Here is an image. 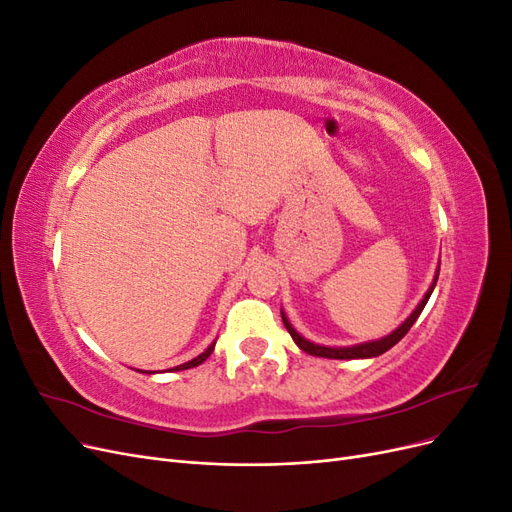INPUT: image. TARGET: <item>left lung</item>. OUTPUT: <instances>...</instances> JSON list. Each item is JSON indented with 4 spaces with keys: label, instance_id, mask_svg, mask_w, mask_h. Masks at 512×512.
I'll list each match as a JSON object with an SVG mask.
<instances>
[{
    "label": "left lung",
    "instance_id": "left-lung-1",
    "mask_svg": "<svg viewBox=\"0 0 512 512\" xmlns=\"http://www.w3.org/2000/svg\"><path fill=\"white\" fill-rule=\"evenodd\" d=\"M436 282H438V273H436V280H433L431 288L427 290V294L423 297V301L416 305V309L408 316V320H406L404 324H401L399 329H395L391 335H386V337L378 339V342L359 344V346H352V348H327V346H318V344L307 342V339H303L297 331H294L292 324L286 320L284 312H282V320H284V324H286V329H288L290 337L294 339V344H297V346H299L303 352H307V354H312V356H324V359H371V356H378V354H384L386 350H391V348L399 342V339L404 337V335L412 329V324L416 322L418 316H421L423 307L427 305V301H429V297H431V292H433V286H436Z\"/></svg>",
    "mask_w": 512,
    "mask_h": 512
}]
</instances>
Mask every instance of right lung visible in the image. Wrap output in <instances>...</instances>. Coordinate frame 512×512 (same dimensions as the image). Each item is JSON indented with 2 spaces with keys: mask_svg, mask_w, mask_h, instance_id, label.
I'll return each instance as SVG.
<instances>
[{
  "mask_svg": "<svg viewBox=\"0 0 512 512\" xmlns=\"http://www.w3.org/2000/svg\"><path fill=\"white\" fill-rule=\"evenodd\" d=\"M213 348H215V342L203 352V354H198L196 356V359H192V361H188V363H183V365H177V367H173L175 371H181V369H190V367H196V365H200V363H203V361H207L209 359V356H211V352H213Z\"/></svg>",
  "mask_w": 512,
  "mask_h": 512,
  "instance_id": "add662e5",
  "label": "right lung"
}]
</instances>
